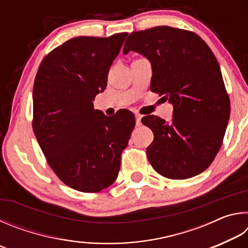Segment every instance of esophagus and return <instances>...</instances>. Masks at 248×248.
<instances>
[{
    "label": "esophagus",
    "mask_w": 248,
    "mask_h": 248,
    "mask_svg": "<svg viewBox=\"0 0 248 248\" xmlns=\"http://www.w3.org/2000/svg\"><path fill=\"white\" fill-rule=\"evenodd\" d=\"M141 118H142V116L140 114H136V124H137V125H141Z\"/></svg>",
    "instance_id": "esophagus-1"
}]
</instances>
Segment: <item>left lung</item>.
Wrapping results in <instances>:
<instances>
[{"label": "left lung", "instance_id": "obj_1", "mask_svg": "<svg viewBox=\"0 0 248 248\" xmlns=\"http://www.w3.org/2000/svg\"><path fill=\"white\" fill-rule=\"evenodd\" d=\"M129 51L148 59L150 90L174 107L170 123L153 115L142 118L154 134L146 149L151 165L170 179L202 173L219 152L231 112L215 54L195 32L170 26L130 33L124 54Z\"/></svg>", "mask_w": 248, "mask_h": 248}]
</instances>
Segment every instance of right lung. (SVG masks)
<instances>
[{
  "mask_svg": "<svg viewBox=\"0 0 248 248\" xmlns=\"http://www.w3.org/2000/svg\"><path fill=\"white\" fill-rule=\"evenodd\" d=\"M127 32L75 37L45 57L32 90V129L48 164L66 186L97 192L120 170L136 118L128 109L105 116L94 109Z\"/></svg>",
  "mask_w": 248,
  "mask_h": 248,
  "instance_id": "1",
  "label": "right lung"
}]
</instances>
